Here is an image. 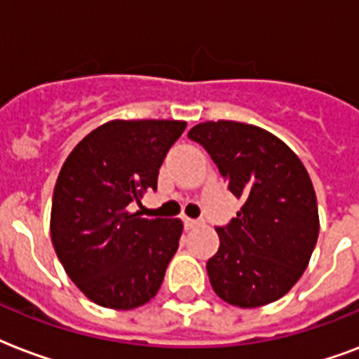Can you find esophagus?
<instances>
[{"instance_id":"obj_1","label":"esophagus","mask_w":359,"mask_h":359,"mask_svg":"<svg viewBox=\"0 0 359 359\" xmlns=\"http://www.w3.org/2000/svg\"><path fill=\"white\" fill-rule=\"evenodd\" d=\"M182 222H184V227H186V229H188V231L194 229V227H197V225H199V222H197V219L184 218V219H182Z\"/></svg>"}]
</instances>
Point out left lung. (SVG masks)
Here are the masks:
<instances>
[{
    "label": "left lung",
    "mask_w": 359,
    "mask_h": 359,
    "mask_svg": "<svg viewBox=\"0 0 359 359\" xmlns=\"http://www.w3.org/2000/svg\"><path fill=\"white\" fill-rule=\"evenodd\" d=\"M188 137L201 143L244 205L208 259L214 292L231 306L261 307L285 296L309 264L318 238L313 182L290 147L255 124L207 121Z\"/></svg>",
    "instance_id": "8db88e82"
}]
</instances>
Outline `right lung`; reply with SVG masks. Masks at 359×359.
Here are the masks:
<instances>
[{"mask_svg": "<svg viewBox=\"0 0 359 359\" xmlns=\"http://www.w3.org/2000/svg\"><path fill=\"white\" fill-rule=\"evenodd\" d=\"M184 121L115 119L87 134L59 171L50 235L65 272L91 302L128 311L154 298L179 248V218H141Z\"/></svg>", "mask_w": 359, "mask_h": 359, "instance_id": "obj_1", "label": "right lung"}]
</instances>
